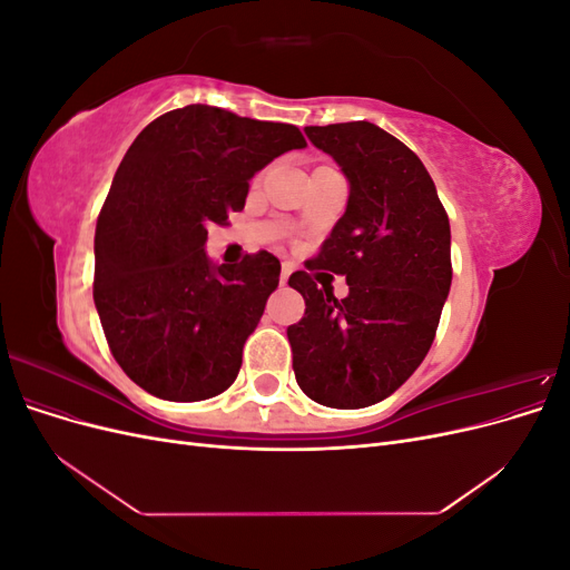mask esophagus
Segmentation results:
<instances>
[{"mask_svg":"<svg viewBox=\"0 0 570 570\" xmlns=\"http://www.w3.org/2000/svg\"><path fill=\"white\" fill-rule=\"evenodd\" d=\"M289 273H292L289 264H283V271H281V285H287V281H289Z\"/></svg>","mask_w":570,"mask_h":570,"instance_id":"esophagus-1","label":"esophagus"}]
</instances>
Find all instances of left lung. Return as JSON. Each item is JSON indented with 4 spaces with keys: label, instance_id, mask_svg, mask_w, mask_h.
Instances as JSON below:
<instances>
[{
    "label": "left lung",
    "instance_id": "obj_1",
    "mask_svg": "<svg viewBox=\"0 0 570 570\" xmlns=\"http://www.w3.org/2000/svg\"><path fill=\"white\" fill-rule=\"evenodd\" d=\"M350 180L347 212L308 258L344 275L350 295L297 271L304 318L287 327L297 383L314 402L358 409L385 400L421 366L452 285L450 218L404 142L368 120L304 128ZM318 278V275H316Z\"/></svg>",
    "mask_w": 570,
    "mask_h": 570
}]
</instances>
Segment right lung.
I'll list each match as a JSON object with an SVG mask.
<instances>
[{"mask_svg":"<svg viewBox=\"0 0 570 570\" xmlns=\"http://www.w3.org/2000/svg\"><path fill=\"white\" fill-rule=\"evenodd\" d=\"M306 147L297 126L189 105L135 137L95 230V306L132 383L170 402L228 390L281 262L268 252L212 266L206 226L245 209L249 178Z\"/></svg>","mask_w":570,"mask_h":570,"instance_id":"add662e5","label":"right lung"}]
</instances>
